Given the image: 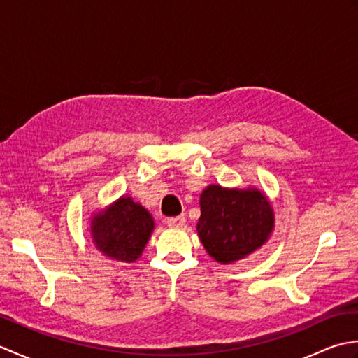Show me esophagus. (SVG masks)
Listing matches in <instances>:
<instances>
[{"mask_svg":"<svg viewBox=\"0 0 358 358\" xmlns=\"http://www.w3.org/2000/svg\"><path fill=\"white\" fill-rule=\"evenodd\" d=\"M167 226L171 227H183L185 223H186V217L185 215H178V217H171L166 220Z\"/></svg>","mask_w":358,"mask_h":358,"instance_id":"obj_1","label":"esophagus"}]
</instances>
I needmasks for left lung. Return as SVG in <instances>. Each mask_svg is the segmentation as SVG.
Returning a JSON list of instances; mask_svg holds the SVG:
<instances>
[{
  "label": "left lung",
  "instance_id": "obj_1",
  "mask_svg": "<svg viewBox=\"0 0 358 358\" xmlns=\"http://www.w3.org/2000/svg\"><path fill=\"white\" fill-rule=\"evenodd\" d=\"M200 208L196 232L208 254L222 264L252 254L273 229V209L268 196L255 187L210 185L200 195Z\"/></svg>",
  "mask_w": 358,
  "mask_h": 358
}]
</instances>
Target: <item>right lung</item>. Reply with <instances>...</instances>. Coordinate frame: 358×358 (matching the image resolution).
I'll list each match as a JSON object with an SVG mask.
<instances>
[{
  "label": "right lung",
  "instance_id": "obj_1",
  "mask_svg": "<svg viewBox=\"0 0 358 358\" xmlns=\"http://www.w3.org/2000/svg\"><path fill=\"white\" fill-rule=\"evenodd\" d=\"M154 218L131 196H121L92 217L90 237L110 260L132 263L143 252L154 231Z\"/></svg>",
  "mask_w": 358,
  "mask_h": 358
}]
</instances>
